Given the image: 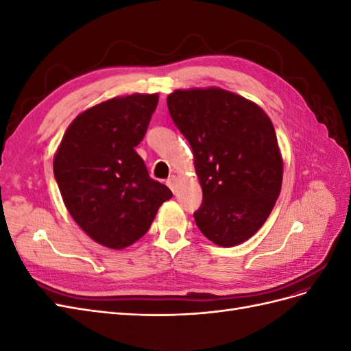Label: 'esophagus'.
I'll use <instances>...</instances> for the list:
<instances>
[{
	"label": "esophagus",
	"instance_id": "obj_1",
	"mask_svg": "<svg viewBox=\"0 0 351 351\" xmlns=\"http://www.w3.org/2000/svg\"><path fill=\"white\" fill-rule=\"evenodd\" d=\"M177 183H178V178L176 176H171L167 180V186L173 190V193H176L177 190Z\"/></svg>",
	"mask_w": 351,
	"mask_h": 351
}]
</instances>
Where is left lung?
Instances as JSON below:
<instances>
[{"instance_id":"8db88e82","label":"left lung","mask_w":351,"mask_h":351,"mask_svg":"<svg viewBox=\"0 0 351 351\" xmlns=\"http://www.w3.org/2000/svg\"><path fill=\"white\" fill-rule=\"evenodd\" d=\"M167 105L192 146L204 192L196 226L222 247L249 240L268 219L282 184L271 119L258 104L214 86L177 89Z\"/></svg>"}]
</instances>
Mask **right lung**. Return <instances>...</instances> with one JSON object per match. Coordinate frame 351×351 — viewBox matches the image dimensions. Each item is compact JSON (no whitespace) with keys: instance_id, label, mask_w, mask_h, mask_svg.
I'll return each instance as SVG.
<instances>
[{"instance_id":"obj_1","label":"right lung","mask_w":351,"mask_h":351,"mask_svg":"<svg viewBox=\"0 0 351 351\" xmlns=\"http://www.w3.org/2000/svg\"><path fill=\"white\" fill-rule=\"evenodd\" d=\"M158 99L133 93L93 105L71 121L56 152L54 176L69 214L105 247L120 250L143 237L173 197L134 151Z\"/></svg>"}]
</instances>
